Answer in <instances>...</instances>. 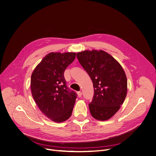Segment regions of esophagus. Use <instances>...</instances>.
<instances>
[{"label":"esophagus","mask_w":156,"mask_h":156,"mask_svg":"<svg viewBox=\"0 0 156 156\" xmlns=\"http://www.w3.org/2000/svg\"><path fill=\"white\" fill-rule=\"evenodd\" d=\"M78 96L79 97H81L82 96V92L81 91H78Z\"/></svg>","instance_id":"1"}]
</instances>
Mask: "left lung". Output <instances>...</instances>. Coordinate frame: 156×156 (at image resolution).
<instances>
[{
  "label": "left lung",
  "mask_w": 156,
  "mask_h": 156,
  "mask_svg": "<svg viewBox=\"0 0 156 156\" xmlns=\"http://www.w3.org/2000/svg\"><path fill=\"white\" fill-rule=\"evenodd\" d=\"M76 56L94 88V95L88 105L91 115L97 120H108L120 109L126 97L125 71L116 59L102 50H86L78 53Z\"/></svg>",
  "instance_id": "1"
}]
</instances>
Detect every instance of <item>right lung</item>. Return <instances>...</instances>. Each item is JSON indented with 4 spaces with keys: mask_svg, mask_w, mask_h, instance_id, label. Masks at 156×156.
<instances>
[{
    "mask_svg": "<svg viewBox=\"0 0 156 156\" xmlns=\"http://www.w3.org/2000/svg\"><path fill=\"white\" fill-rule=\"evenodd\" d=\"M75 53H51L33 71L30 79L33 97L40 110L55 122L68 119L77 94L68 88L64 77L66 68L73 61Z\"/></svg>",
    "mask_w": 156,
    "mask_h": 156,
    "instance_id": "1",
    "label": "right lung"
}]
</instances>
